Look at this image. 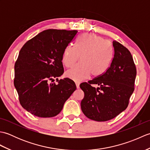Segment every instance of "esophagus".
<instances>
[{
    "label": "esophagus",
    "instance_id": "obj_1",
    "mask_svg": "<svg viewBox=\"0 0 150 150\" xmlns=\"http://www.w3.org/2000/svg\"><path fill=\"white\" fill-rule=\"evenodd\" d=\"M75 84H76V87H77V89H79V88H80V86H80V84H79V82H76Z\"/></svg>",
    "mask_w": 150,
    "mask_h": 150
}]
</instances>
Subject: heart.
<instances>
[{
  "label": "heart",
  "instance_id": "heart-1",
  "mask_svg": "<svg viewBox=\"0 0 150 150\" xmlns=\"http://www.w3.org/2000/svg\"><path fill=\"white\" fill-rule=\"evenodd\" d=\"M81 57V64L66 71V77L81 82L90 77H98L110 68L113 60V49L109 42L94 33H83L77 37L75 47L68 46L63 52L62 62L72 67Z\"/></svg>",
  "mask_w": 150,
  "mask_h": 150
}]
</instances>
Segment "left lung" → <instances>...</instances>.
<instances>
[{
    "mask_svg": "<svg viewBox=\"0 0 150 150\" xmlns=\"http://www.w3.org/2000/svg\"><path fill=\"white\" fill-rule=\"evenodd\" d=\"M112 45L113 57L110 68L100 77L80 85L84 93L81 104L82 112L98 122L112 119L125 110L135 89L137 69L131 53L115 40Z\"/></svg>",
    "mask_w": 150,
    "mask_h": 150,
    "instance_id": "1",
    "label": "left lung"
}]
</instances>
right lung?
Returning <instances> with one entry per match:
<instances>
[{
    "label": "right lung",
    "instance_id": "obj_1",
    "mask_svg": "<svg viewBox=\"0 0 150 150\" xmlns=\"http://www.w3.org/2000/svg\"><path fill=\"white\" fill-rule=\"evenodd\" d=\"M77 30H44L22 46L15 64L14 86L25 110L39 117L57 115L76 90L75 82L58 77L64 73L65 47ZM56 79L58 84L53 83Z\"/></svg>",
    "mask_w": 150,
    "mask_h": 150
}]
</instances>
